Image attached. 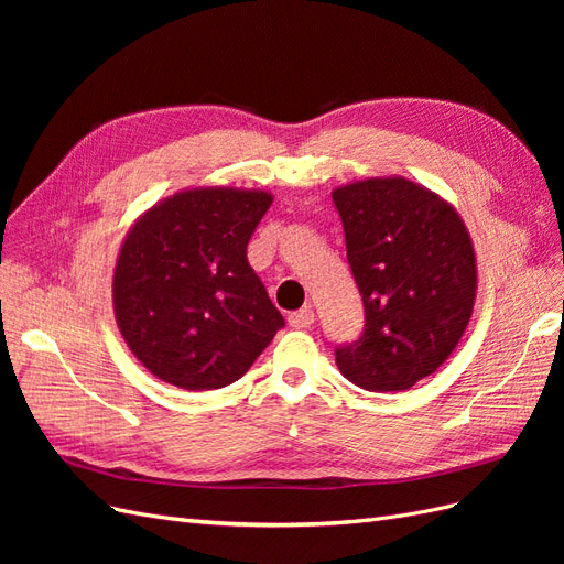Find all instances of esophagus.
I'll return each mask as SVG.
<instances>
[{
	"mask_svg": "<svg viewBox=\"0 0 564 564\" xmlns=\"http://www.w3.org/2000/svg\"><path fill=\"white\" fill-rule=\"evenodd\" d=\"M286 319H289V324H292L294 329H305V327H311V324L315 322V313H313L311 305H305V308H301V311L289 313Z\"/></svg>",
	"mask_w": 564,
	"mask_h": 564,
	"instance_id": "obj_1",
	"label": "esophagus"
}]
</instances>
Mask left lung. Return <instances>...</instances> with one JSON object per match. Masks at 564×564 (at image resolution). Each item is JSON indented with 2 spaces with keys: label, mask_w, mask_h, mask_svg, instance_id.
Masks as SVG:
<instances>
[{
  "label": "left lung",
  "mask_w": 564,
  "mask_h": 564,
  "mask_svg": "<svg viewBox=\"0 0 564 564\" xmlns=\"http://www.w3.org/2000/svg\"><path fill=\"white\" fill-rule=\"evenodd\" d=\"M332 199L365 305V332L336 348V365L371 392L412 388L447 360L470 322V232L447 199L404 176L352 181Z\"/></svg>",
  "instance_id": "8db88e82"
}]
</instances>
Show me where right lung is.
<instances>
[{
	"instance_id": "add662e5",
	"label": "right lung",
	"mask_w": 564,
	"mask_h": 564,
	"mask_svg": "<svg viewBox=\"0 0 564 564\" xmlns=\"http://www.w3.org/2000/svg\"><path fill=\"white\" fill-rule=\"evenodd\" d=\"M268 191L191 187L135 218L112 275L117 327L152 377L183 390L242 379L284 327L247 245Z\"/></svg>"
}]
</instances>
